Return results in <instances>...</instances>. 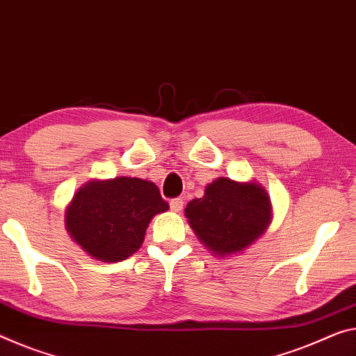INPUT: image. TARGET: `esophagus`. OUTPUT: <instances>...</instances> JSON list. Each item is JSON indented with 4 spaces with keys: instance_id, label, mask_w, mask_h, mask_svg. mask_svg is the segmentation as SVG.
Instances as JSON below:
<instances>
[{
    "instance_id": "34e87169",
    "label": "esophagus",
    "mask_w": 356,
    "mask_h": 356,
    "mask_svg": "<svg viewBox=\"0 0 356 356\" xmlns=\"http://www.w3.org/2000/svg\"><path fill=\"white\" fill-rule=\"evenodd\" d=\"M183 207H184V200L181 199V197H178V199H172V200H170V209H172V211L179 213V211L183 210Z\"/></svg>"
}]
</instances>
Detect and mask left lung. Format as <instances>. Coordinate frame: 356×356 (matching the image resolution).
<instances>
[{"label":"left lung","instance_id":"left-lung-1","mask_svg":"<svg viewBox=\"0 0 356 356\" xmlns=\"http://www.w3.org/2000/svg\"><path fill=\"white\" fill-rule=\"evenodd\" d=\"M184 215L207 248L229 256L240 253L266 232L272 205L259 183L221 177L207 186L204 197L189 202Z\"/></svg>","mask_w":356,"mask_h":356}]
</instances>
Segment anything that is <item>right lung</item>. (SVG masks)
<instances>
[{
  "mask_svg": "<svg viewBox=\"0 0 356 356\" xmlns=\"http://www.w3.org/2000/svg\"><path fill=\"white\" fill-rule=\"evenodd\" d=\"M167 210L159 188L146 179H92L70 202L65 226L92 258L119 262L138 251L149 221Z\"/></svg>",
  "mask_w": 356,
  "mask_h": 356,
  "instance_id": "1",
  "label": "right lung"
}]
</instances>
